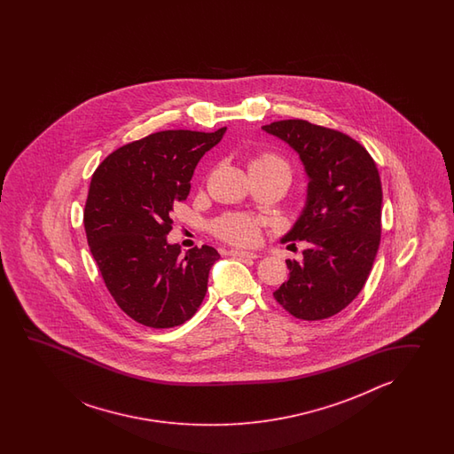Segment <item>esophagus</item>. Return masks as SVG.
Masks as SVG:
<instances>
[{"label": "esophagus", "mask_w": 454, "mask_h": 454, "mask_svg": "<svg viewBox=\"0 0 454 454\" xmlns=\"http://www.w3.org/2000/svg\"><path fill=\"white\" fill-rule=\"evenodd\" d=\"M231 256L235 258H243V260H256L258 254L251 253V251L231 250Z\"/></svg>", "instance_id": "34e87169"}]
</instances>
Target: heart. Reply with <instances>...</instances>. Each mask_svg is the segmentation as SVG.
I'll list each match as a JSON object with an SVG mask.
<instances>
[{"label": "heart", "instance_id": "heart-1", "mask_svg": "<svg viewBox=\"0 0 454 454\" xmlns=\"http://www.w3.org/2000/svg\"><path fill=\"white\" fill-rule=\"evenodd\" d=\"M251 168H278L289 174V176L292 174L289 164L279 155L270 154V153L258 155L253 160ZM214 231L223 240L231 241L233 245H241V247H248L260 240V227L256 221L241 214L223 217L214 225Z\"/></svg>", "mask_w": 454, "mask_h": 454}]
</instances>
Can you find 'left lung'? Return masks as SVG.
<instances>
[{
  "mask_svg": "<svg viewBox=\"0 0 454 454\" xmlns=\"http://www.w3.org/2000/svg\"><path fill=\"white\" fill-rule=\"evenodd\" d=\"M299 154L307 201L282 240H307L303 261L287 260L289 279L274 299L295 318L317 321L346 309L364 289L381 240V180L367 149L305 120L262 126Z\"/></svg>",
  "mask_w": 454,
  "mask_h": 454,
  "instance_id": "left-lung-1",
  "label": "left lung"
}]
</instances>
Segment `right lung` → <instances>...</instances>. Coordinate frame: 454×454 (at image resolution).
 <instances>
[{
	"instance_id": "obj_1",
	"label": "right lung",
	"mask_w": 454,
	"mask_h": 454,
	"mask_svg": "<svg viewBox=\"0 0 454 454\" xmlns=\"http://www.w3.org/2000/svg\"><path fill=\"white\" fill-rule=\"evenodd\" d=\"M225 129L145 136L116 149L92 175L84 209L89 248L118 307L149 328L192 318L221 258L209 245L182 254L167 235L174 204L186 200L196 165Z\"/></svg>"
}]
</instances>
